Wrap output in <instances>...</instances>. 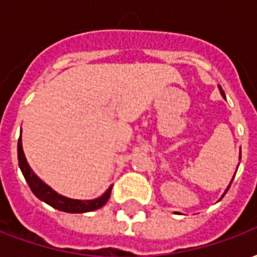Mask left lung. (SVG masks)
I'll list each match as a JSON object with an SVG mask.
<instances>
[{"label":"left lung","mask_w":257,"mask_h":257,"mask_svg":"<svg viewBox=\"0 0 257 257\" xmlns=\"http://www.w3.org/2000/svg\"><path fill=\"white\" fill-rule=\"evenodd\" d=\"M219 88H220V86H219ZM220 92H221V95H223V97H224V99H226V96H224V92H223V90H221V88H220ZM228 190V189H227Z\"/></svg>","instance_id":"8db88e82"}]
</instances>
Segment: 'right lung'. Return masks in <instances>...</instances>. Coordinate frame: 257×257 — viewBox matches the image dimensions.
Listing matches in <instances>:
<instances>
[{
  "instance_id": "1",
  "label": "right lung",
  "mask_w": 257,
  "mask_h": 257,
  "mask_svg": "<svg viewBox=\"0 0 257 257\" xmlns=\"http://www.w3.org/2000/svg\"><path fill=\"white\" fill-rule=\"evenodd\" d=\"M18 160H19L20 171L23 173L26 182L29 183V187L31 189V191L34 193L37 198H40L44 202H47L48 205H51L55 209L63 210V212H68V213H84V212H90V210L99 209L110 198L111 187L107 190L100 198L90 199V201H79V199L66 198L63 195L55 193L49 186H47L44 182H41L40 179L37 178L34 172L29 167V164L26 161L25 153H23V147H22V138H19V142H18Z\"/></svg>"
}]
</instances>
